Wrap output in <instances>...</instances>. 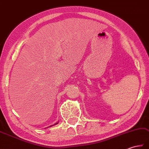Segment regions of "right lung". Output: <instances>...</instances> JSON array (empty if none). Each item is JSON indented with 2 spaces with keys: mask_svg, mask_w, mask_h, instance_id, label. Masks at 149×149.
<instances>
[{
  "mask_svg": "<svg viewBox=\"0 0 149 149\" xmlns=\"http://www.w3.org/2000/svg\"><path fill=\"white\" fill-rule=\"evenodd\" d=\"M58 124V123H56V124H55V125H56V124ZM51 126H52V125H51Z\"/></svg>",
  "mask_w": 149,
  "mask_h": 149,
  "instance_id": "right-lung-1",
  "label": "right lung"
}]
</instances>
